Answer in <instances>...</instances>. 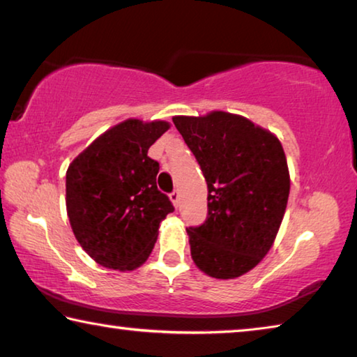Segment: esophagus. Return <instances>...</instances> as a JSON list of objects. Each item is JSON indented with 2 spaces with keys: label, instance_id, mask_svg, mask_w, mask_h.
Masks as SVG:
<instances>
[{
  "label": "esophagus",
  "instance_id": "esophagus-1",
  "mask_svg": "<svg viewBox=\"0 0 357 357\" xmlns=\"http://www.w3.org/2000/svg\"><path fill=\"white\" fill-rule=\"evenodd\" d=\"M169 200H172V203L174 206L179 205V192L178 190H173L172 194H169Z\"/></svg>",
  "mask_w": 357,
  "mask_h": 357
}]
</instances>
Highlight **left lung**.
Here are the masks:
<instances>
[{
    "instance_id": "left-lung-1",
    "label": "left lung",
    "mask_w": 357,
    "mask_h": 357,
    "mask_svg": "<svg viewBox=\"0 0 357 357\" xmlns=\"http://www.w3.org/2000/svg\"><path fill=\"white\" fill-rule=\"evenodd\" d=\"M173 122L208 184V219L185 229L190 256L211 278H238L267 256L284 218L291 176L281 141L225 111Z\"/></svg>"
}]
</instances>
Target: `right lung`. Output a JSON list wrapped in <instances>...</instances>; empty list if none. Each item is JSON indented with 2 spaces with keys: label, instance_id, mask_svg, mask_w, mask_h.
Listing matches in <instances>:
<instances>
[{
  "label": "right lung",
  "instance_id": "right-lung-1",
  "mask_svg": "<svg viewBox=\"0 0 357 357\" xmlns=\"http://www.w3.org/2000/svg\"><path fill=\"white\" fill-rule=\"evenodd\" d=\"M167 121L127 119L95 138L66 169V213L79 245L106 268L132 271L151 256L174 208L148 155Z\"/></svg>",
  "mask_w": 357,
  "mask_h": 357
}]
</instances>
